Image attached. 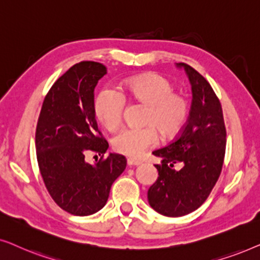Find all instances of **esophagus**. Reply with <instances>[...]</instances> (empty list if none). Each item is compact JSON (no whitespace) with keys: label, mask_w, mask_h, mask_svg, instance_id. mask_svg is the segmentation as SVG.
<instances>
[{"label":"esophagus","mask_w":260,"mask_h":260,"mask_svg":"<svg viewBox=\"0 0 260 260\" xmlns=\"http://www.w3.org/2000/svg\"><path fill=\"white\" fill-rule=\"evenodd\" d=\"M127 166L129 167H134V166H140L141 162L137 161V159H134V158H127Z\"/></svg>","instance_id":"esophagus-1"}]
</instances>
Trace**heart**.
Wrapping results in <instances>:
<instances>
[{
    "instance_id": "1",
    "label": "heart",
    "mask_w": 260,
    "mask_h": 260,
    "mask_svg": "<svg viewBox=\"0 0 260 260\" xmlns=\"http://www.w3.org/2000/svg\"><path fill=\"white\" fill-rule=\"evenodd\" d=\"M120 90L135 102L148 106L142 129H124L112 140V147L119 154L140 157L147 149L157 143V129L162 137L172 138L182 130L188 117V102L184 95L174 92L173 84L156 73L130 78L120 84ZM125 99L112 87L99 91L93 103L94 115L108 130L120 124Z\"/></svg>"
}]
</instances>
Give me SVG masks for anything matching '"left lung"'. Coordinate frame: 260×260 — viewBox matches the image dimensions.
<instances>
[{"instance_id":"8db88e82","label":"left lung","mask_w":260,"mask_h":260,"mask_svg":"<svg viewBox=\"0 0 260 260\" xmlns=\"http://www.w3.org/2000/svg\"><path fill=\"white\" fill-rule=\"evenodd\" d=\"M176 67L184 70L191 85L189 117L175 141L152 151L161 165H155L158 177L148 190L149 205L173 218L189 214L206 201L221 173L226 148L221 104L212 86L187 63ZM176 164L181 170L173 168Z\"/></svg>"}]
</instances>
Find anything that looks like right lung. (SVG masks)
Listing matches in <instances>:
<instances>
[{"label":"right lung","mask_w":260,"mask_h":260,"mask_svg":"<svg viewBox=\"0 0 260 260\" xmlns=\"http://www.w3.org/2000/svg\"><path fill=\"white\" fill-rule=\"evenodd\" d=\"M106 74L101 62L76 63L53 84L42 104L35 133L41 176L55 204L73 215L101 211L126 158L109 154L90 165L87 151L104 155L109 143L98 130L94 87Z\"/></svg>","instance_id":"right-lung-1"}]
</instances>
